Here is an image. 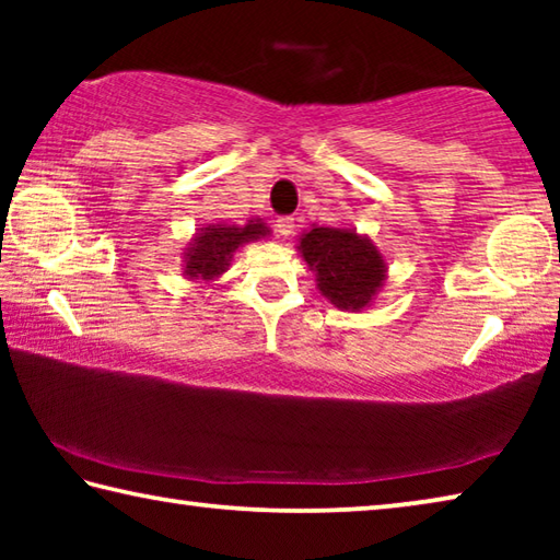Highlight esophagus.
Masks as SVG:
<instances>
[{
	"label": "esophagus",
	"instance_id": "1",
	"mask_svg": "<svg viewBox=\"0 0 560 560\" xmlns=\"http://www.w3.org/2000/svg\"><path fill=\"white\" fill-rule=\"evenodd\" d=\"M293 230H296V222H293V217H281V220H277V232L281 236H291Z\"/></svg>",
	"mask_w": 560,
	"mask_h": 560
}]
</instances>
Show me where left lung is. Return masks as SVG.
I'll return each instance as SVG.
<instances>
[{"label": "left lung", "instance_id": "8db88e82", "mask_svg": "<svg viewBox=\"0 0 560 560\" xmlns=\"http://www.w3.org/2000/svg\"><path fill=\"white\" fill-rule=\"evenodd\" d=\"M296 249L314 271L316 289L340 311L360 314L387 281V261L368 234L350 226L311 224L299 234Z\"/></svg>", "mask_w": 560, "mask_h": 560}]
</instances>
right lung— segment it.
Wrapping results in <instances>:
<instances>
[{
	"label": "right lung",
	"instance_id": "right-lung-1",
	"mask_svg": "<svg viewBox=\"0 0 560 560\" xmlns=\"http://www.w3.org/2000/svg\"><path fill=\"white\" fill-rule=\"evenodd\" d=\"M271 230L259 217H252L246 224L210 222L200 226L183 246V277L195 283H212L230 269L234 254L244 244L267 240Z\"/></svg>",
	"mask_w": 560,
	"mask_h": 560
}]
</instances>
